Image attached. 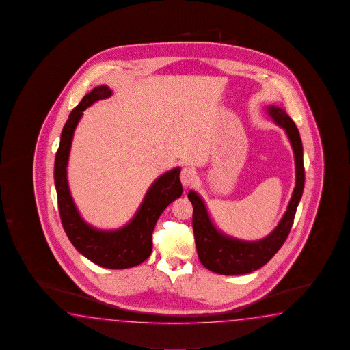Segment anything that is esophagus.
<instances>
[{
  "mask_svg": "<svg viewBox=\"0 0 350 350\" xmlns=\"http://www.w3.org/2000/svg\"><path fill=\"white\" fill-rule=\"evenodd\" d=\"M196 178H197L196 172L191 167H185L180 172V182L185 187L192 186Z\"/></svg>",
  "mask_w": 350,
  "mask_h": 350,
  "instance_id": "esophagus-1",
  "label": "esophagus"
}]
</instances>
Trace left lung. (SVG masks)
Here are the masks:
<instances>
[{"mask_svg": "<svg viewBox=\"0 0 350 350\" xmlns=\"http://www.w3.org/2000/svg\"><path fill=\"white\" fill-rule=\"evenodd\" d=\"M267 114L285 129L295 157V188L286 212L269 236L258 241H242L221 232L213 225L202 198L189 191L188 198L193 206L194 240L200 261L206 269L221 275H242L255 271L267 264L288 239L295 217L297 204L301 200L305 182L303 143L293 119L284 109L269 105Z\"/></svg>", "mask_w": 350, "mask_h": 350, "instance_id": "8db88e82", "label": "left lung"}]
</instances>
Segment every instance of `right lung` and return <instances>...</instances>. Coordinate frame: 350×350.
<instances>
[{"instance_id": "add662e5", "label": "right lung", "mask_w": 350, "mask_h": 350, "mask_svg": "<svg viewBox=\"0 0 350 350\" xmlns=\"http://www.w3.org/2000/svg\"><path fill=\"white\" fill-rule=\"evenodd\" d=\"M113 92L107 85L96 86L72 109L62 128L60 146L55 157L54 179L62 227L79 252L94 264L107 269H128L146 261L152 252V233L158 218L170 203L183 192L180 168L165 172L149 187L144 200L129 224L113 231L88 225L72 201L68 185V161L74 131L83 111L95 101L107 99Z\"/></svg>"}]
</instances>
